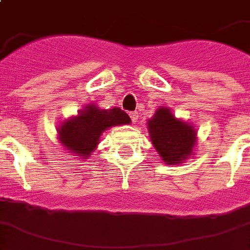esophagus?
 <instances>
[{
    "instance_id": "obj_1",
    "label": "esophagus",
    "mask_w": 250,
    "mask_h": 250,
    "mask_svg": "<svg viewBox=\"0 0 250 250\" xmlns=\"http://www.w3.org/2000/svg\"><path fill=\"white\" fill-rule=\"evenodd\" d=\"M130 118H131V122H132V123H135V122H138L139 115H138V112H130Z\"/></svg>"
}]
</instances>
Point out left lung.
I'll list each match as a JSON object with an SVG mask.
<instances>
[{
	"label": "left lung",
	"mask_w": 250,
	"mask_h": 250,
	"mask_svg": "<svg viewBox=\"0 0 250 250\" xmlns=\"http://www.w3.org/2000/svg\"><path fill=\"white\" fill-rule=\"evenodd\" d=\"M155 150L166 165H178L193 155L197 131L193 125L177 119L167 107H159L147 122Z\"/></svg>",
	"instance_id": "8db88e82"
}]
</instances>
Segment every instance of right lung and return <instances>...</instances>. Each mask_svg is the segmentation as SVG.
I'll return each instance as SVG.
<instances>
[{"label":"right lung","instance_id":"right-lung-1","mask_svg":"<svg viewBox=\"0 0 250 250\" xmlns=\"http://www.w3.org/2000/svg\"><path fill=\"white\" fill-rule=\"evenodd\" d=\"M131 119L118 107L100 109L95 104H88L79 115L72 116L57 128L59 139L66 150L76 157L87 159L99 145V138L104 131L114 125H128Z\"/></svg>","mask_w":250,"mask_h":250}]
</instances>
